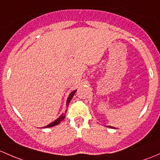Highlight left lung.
Returning <instances> with one entry per match:
<instances>
[{
	"label": "left lung",
	"instance_id": "1",
	"mask_svg": "<svg viewBox=\"0 0 160 160\" xmlns=\"http://www.w3.org/2000/svg\"><path fill=\"white\" fill-rule=\"evenodd\" d=\"M108 127H110V128H112V127H110V126H109Z\"/></svg>",
	"mask_w": 160,
	"mask_h": 160
}]
</instances>
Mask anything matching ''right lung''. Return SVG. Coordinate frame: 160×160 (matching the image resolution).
Wrapping results in <instances>:
<instances>
[{
  "label": "right lung",
  "mask_w": 160,
  "mask_h": 160,
  "mask_svg": "<svg viewBox=\"0 0 160 160\" xmlns=\"http://www.w3.org/2000/svg\"><path fill=\"white\" fill-rule=\"evenodd\" d=\"M76 92H77V90H73V92H71V93H70V95H69L68 99H67V107H68L69 103H70V100H72V98H73V95H74ZM64 118H65V113L61 114V115L60 116V117H59V118L57 119L56 120L53 121V122H52L51 123H50V124H49V125H48V126H46V127H44V128H48V127H54V126L58 125V124L60 123V122H61L62 120H64Z\"/></svg>",
  "instance_id": "add662e5"
}]
</instances>
